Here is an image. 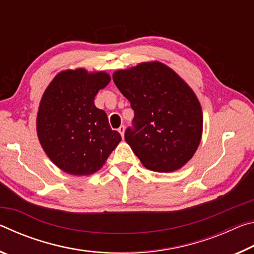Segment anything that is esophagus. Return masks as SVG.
Returning <instances> with one entry per match:
<instances>
[{"mask_svg":"<svg viewBox=\"0 0 254 254\" xmlns=\"http://www.w3.org/2000/svg\"><path fill=\"white\" fill-rule=\"evenodd\" d=\"M118 131L120 132V134H121V136L123 137V136H124V132H126V127L121 126V127H120L118 128Z\"/></svg>","mask_w":254,"mask_h":254,"instance_id":"esophagus-1","label":"esophagus"}]
</instances>
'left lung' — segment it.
Listing matches in <instances>:
<instances>
[{"mask_svg":"<svg viewBox=\"0 0 254 254\" xmlns=\"http://www.w3.org/2000/svg\"><path fill=\"white\" fill-rule=\"evenodd\" d=\"M113 80L134 111L124 137L141 163L157 173L186 165L203 134L200 103L186 81L160 62L117 70Z\"/></svg>","mask_w":254,"mask_h":254,"instance_id":"left-lung-1","label":"left lung"}]
</instances>
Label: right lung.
<instances>
[{
  "instance_id": "add662e5",
  "label": "right lung",
  "mask_w": 254,
  "mask_h": 254,
  "mask_svg": "<svg viewBox=\"0 0 254 254\" xmlns=\"http://www.w3.org/2000/svg\"><path fill=\"white\" fill-rule=\"evenodd\" d=\"M110 80L103 70L66 69L55 76L41 97L38 139L50 160L67 174L96 173L121 141L105 112L94 104L96 94Z\"/></svg>"
}]
</instances>
